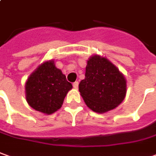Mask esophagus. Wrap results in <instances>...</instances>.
I'll list each match as a JSON object with an SVG mask.
<instances>
[{"instance_id":"34e87169","label":"esophagus","mask_w":156,"mask_h":156,"mask_svg":"<svg viewBox=\"0 0 156 156\" xmlns=\"http://www.w3.org/2000/svg\"><path fill=\"white\" fill-rule=\"evenodd\" d=\"M78 83H78V81H76V82L73 83V87H74V88H75V89H78Z\"/></svg>"}]
</instances>
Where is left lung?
Instances as JSON below:
<instances>
[{
	"label": "left lung",
	"mask_w": 156,
	"mask_h": 156,
	"mask_svg": "<svg viewBox=\"0 0 156 156\" xmlns=\"http://www.w3.org/2000/svg\"><path fill=\"white\" fill-rule=\"evenodd\" d=\"M78 88L90 108L96 113H105L122 102L126 93V81L108 60L95 55L88 60L85 78Z\"/></svg>",
	"instance_id": "1"
}]
</instances>
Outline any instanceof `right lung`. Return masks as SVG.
Wrapping results in <instances>:
<instances>
[{
    "label": "right lung",
    "instance_id": "add662e5",
    "mask_svg": "<svg viewBox=\"0 0 156 156\" xmlns=\"http://www.w3.org/2000/svg\"><path fill=\"white\" fill-rule=\"evenodd\" d=\"M73 88L53 61L42 64L30 76L26 84V99L37 111L51 114L60 108L65 96Z\"/></svg>",
    "mask_w": 156,
    "mask_h": 156
}]
</instances>
